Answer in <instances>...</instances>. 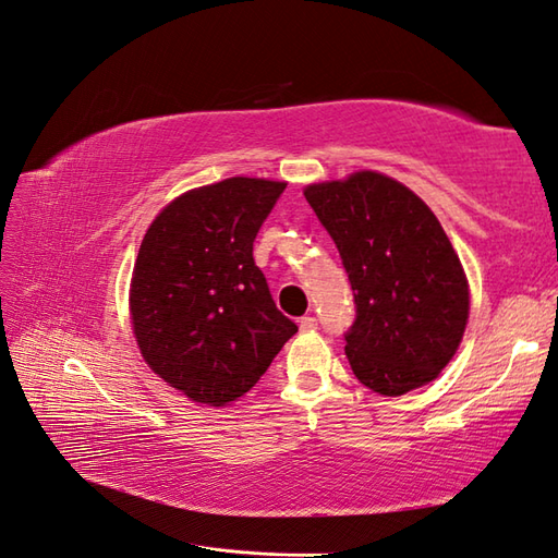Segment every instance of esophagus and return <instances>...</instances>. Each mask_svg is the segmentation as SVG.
<instances>
[{"mask_svg":"<svg viewBox=\"0 0 558 558\" xmlns=\"http://www.w3.org/2000/svg\"><path fill=\"white\" fill-rule=\"evenodd\" d=\"M301 329H303V331H313V329H317V317H313V315L303 317V319H301Z\"/></svg>","mask_w":558,"mask_h":558,"instance_id":"esophagus-1","label":"esophagus"}]
</instances>
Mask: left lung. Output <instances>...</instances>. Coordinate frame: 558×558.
I'll return each instance as SVG.
<instances>
[{
    "mask_svg": "<svg viewBox=\"0 0 558 558\" xmlns=\"http://www.w3.org/2000/svg\"><path fill=\"white\" fill-rule=\"evenodd\" d=\"M339 247L355 319L343 333L353 375L381 396L435 379L463 339L470 295L435 213L377 171L303 191Z\"/></svg>",
    "mask_w": 558,
    "mask_h": 558,
    "instance_id": "left-lung-1",
    "label": "left lung"
}]
</instances>
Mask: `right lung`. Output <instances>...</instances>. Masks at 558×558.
Segmentation results:
<instances>
[{"label": "right lung", "instance_id": "obj_1", "mask_svg": "<svg viewBox=\"0 0 558 558\" xmlns=\"http://www.w3.org/2000/svg\"><path fill=\"white\" fill-rule=\"evenodd\" d=\"M283 181L233 177L171 201L147 229L131 279L145 363L195 403L251 391L299 327L277 311L253 259Z\"/></svg>", "mask_w": 558, "mask_h": 558}]
</instances>
